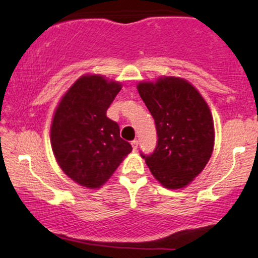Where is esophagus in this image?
<instances>
[{
  "label": "esophagus",
  "mask_w": 258,
  "mask_h": 258,
  "mask_svg": "<svg viewBox=\"0 0 258 258\" xmlns=\"http://www.w3.org/2000/svg\"><path fill=\"white\" fill-rule=\"evenodd\" d=\"M132 148H133V150L135 151H137V149H138V141H132Z\"/></svg>",
  "instance_id": "34e87169"
}]
</instances>
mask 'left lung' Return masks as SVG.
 I'll return each instance as SVG.
<instances>
[{"instance_id": "1", "label": "left lung", "mask_w": 258, "mask_h": 258, "mask_svg": "<svg viewBox=\"0 0 258 258\" xmlns=\"http://www.w3.org/2000/svg\"><path fill=\"white\" fill-rule=\"evenodd\" d=\"M137 89L159 137L154 153L142 157L163 187L184 188L212 157L215 128L209 105L190 82L180 77L143 80Z\"/></svg>"}]
</instances>
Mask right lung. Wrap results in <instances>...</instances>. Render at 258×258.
Wrapping results in <instances>:
<instances>
[{"instance_id":"obj_1","label":"right lung","mask_w":258,"mask_h":258,"mask_svg":"<svg viewBox=\"0 0 258 258\" xmlns=\"http://www.w3.org/2000/svg\"><path fill=\"white\" fill-rule=\"evenodd\" d=\"M122 85L101 74H84L64 92L50 126L52 153L68 178L99 188L132 151L105 113Z\"/></svg>"}]
</instances>
